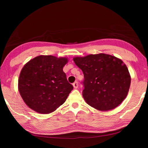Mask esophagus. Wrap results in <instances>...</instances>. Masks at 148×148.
<instances>
[{"mask_svg": "<svg viewBox=\"0 0 148 148\" xmlns=\"http://www.w3.org/2000/svg\"><path fill=\"white\" fill-rule=\"evenodd\" d=\"M73 86H74V88H77V87H78V83H77V81H76V82H74V83H73Z\"/></svg>", "mask_w": 148, "mask_h": 148, "instance_id": "obj_1", "label": "esophagus"}]
</instances>
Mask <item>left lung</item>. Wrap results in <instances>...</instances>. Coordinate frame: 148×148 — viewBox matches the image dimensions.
I'll use <instances>...</instances> for the list:
<instances>
[{
	"label": "left lung",
	"mask_w": 148,
	"mask_h": 148,
	"mask_svg": "<svg viewBox=\"0 0 148 148\" xmlns=\"http://www.w3.org/2000/svg\"><path fill=\"white\" fill-rule=\"evenodd\" d=\"M73 60L83 72V97L88 104L100 111H109L126 98L131 78L121 60L103 53Z\"/></svg>",
	"instance_id": "obj_1"
}]
</instances>
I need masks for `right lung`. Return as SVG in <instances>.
Listing matches in <instances>:
<instances>
[{"instance_id":"right-lung-1","label":"right lung","mask_w":148,"mask_h":148,"mask_svg":"<svg viewBox=\"0 0 148 148\" xmlns=\"http://www.w3.org/2000/svg\"><path fill=\"white\" fill-rule=\"evenodd\" d=\"M67 58L40 55L25 65L20 72L18 89L26 104L40 114H49L64 103L73 86L63 67Z\"/></svg>"}]
</instances>
